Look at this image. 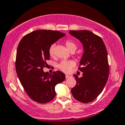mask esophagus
<instances>
[{
	"label": "esophagus",
	"instance_id": "34e87169",
	"mask_svg": "<svg viewBox=\"0 0 125 125\" xmlns=\"http://www.w3.org/2000/svg\"><path fill=\"white\" fill-rule=\"evenodd\" d=\"M65 77H66V78L67 79V78H69V77H70V76L68 75H66V76H65Z\"/></svg>",
	"mask_w": 125,
	"mask_h": 125
}]
</instances>
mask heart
<instances>
[{
	"instance_id": "b5f03b06",
	"label": "heart",
	"mask_w": 125,
	"mask_h": 125,
	"mask_svg": "<svg viewBox=\"0 0 125 125\" xmlns=\"http://www.w3.org/2000/svg\"><path fill=\"white\" fill-rule=\"evenodd\" d=\"M65 45L66 48L69 50L70 52L75 51L77 48V45L74 42L71 40H67L65 41ZM48 52L50 56H53L54 55V45L50 46L48 50ZM75 65V63L71 60H63L58 65V68L62 71L65 73H69L71 71V68Z\"/></svg>"
}]
</instances>
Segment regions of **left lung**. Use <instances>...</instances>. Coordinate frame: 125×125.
Returning <instances> with one entry per match:
<instances>
[{
    "mask_svg": "<svg viewBox=\"0 0 125 125\" xmlns=\"http://www.w3.org/2000/svg\"><path fill=\"white\" fill-rule=\"evenodd\" d=\"M69 33L82 43L84 53L78 69L83 77L73 75L77 81L71 93L82 103L94 101L103 90L109 75L107 52L102 38L89 31H70Z\"/></svg>",
    "mask_w": 125,
    "mask_h": 125,
    "instance_id": "obj_1",
    "label": "left lung"
}]
</instances>
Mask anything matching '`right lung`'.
Segmentation results:
<instances>
[{
  "label": "right lung",
  "instance_id": "right-lung-1",
  "mask_svg": "<svg viewBox=\"0 0 125 125\" xmlns=\"http://www.w3.org/2000/svg\"><path fill=\"white\" fill-rule=\"evenodd\" d=\"M65 34L56 31L38 30L21 39L17 51L15 69L24 90L32 100L45 104L54 98L55 86L63 82L62 72L44 73L46 61L50 59V46Z\"/></svg>",
  "mask_w": 125,
  "mask_h": 125
}]
</instances>
